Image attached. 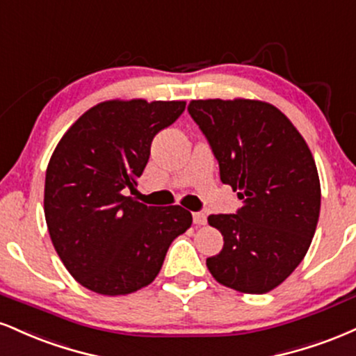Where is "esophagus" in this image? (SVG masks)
<instances>
[{"label": "esophagus", "instance_id": "obj_1", "mask_svg": "<svg viewBox=\"0 0 356 356\" xmlns=\"http://www.w3.org/2000/svg\"><path fill=\"white\" fill-rule=\"evenodd\" d=\"M193 223L195 225H207V215L202 211L193 213Z\"/></svg>", "mask_w": 356, "mask_h": 356}]
</instances>
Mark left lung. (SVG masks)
I'll return each mask as SVG.
<instances>
[{
	"label": "left lung",
	"instance_id": "1",
	"mask_svg": "<svg viewBox=\"0 0 356 356\" xmlns=\"http://www.w3.org/2000/svg\"><path fill=\"white\" fill-rule=\"evenodd\" d=\"M210 141L220 178L243 207L210 215L223 250L207 260L216 282L261 295L282 285L310 248L320 216L315 160L295 124L260 99H191L188 106Z\"/></svg>",
	"mask_w": 356,
	"mask_h": 356
}]
</instances>
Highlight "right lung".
I'll return each instance as SVG.
<instances>
[{"mask_svg":"<svg viewBox=\"0 0 356 356\" xmlns=\"http://www.w3.org/2000/svg\"><path fill=\"white\" fill-rule=\"evenodd\" d=\"M186 102L108 99L83 113L49 158L44 218L63 265L99 295L135 293L160 273L171 241L191 227L179 204L146 207L133 196L154 135Z\"/></svg>","mask_w":356,"mask_h":356,"instance_id":"add662e5","label":"right lung"}]
</instances>
